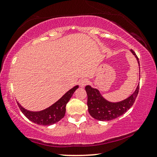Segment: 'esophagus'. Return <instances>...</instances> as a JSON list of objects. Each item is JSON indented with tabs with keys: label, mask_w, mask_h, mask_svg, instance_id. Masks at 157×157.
Returning <instances> with one entry per match:
<instances>
[{
	"label": "esophagus",
	"mask_w": 157,
	"mask_h": 157,
	"mask_svg": "<svg viewBox=\"0 0 157 157\" xmlns=\"http://www.w3.org/2000/svg\"><path fill=\"white\" fill-rule=\"evenodd\" d=\"M89 83V80L87 78H82L79 81V86L81 87H84Z\"/></svg>",
	"instance_id": "esophagus-1"
}]
</instances>
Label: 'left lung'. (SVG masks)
I'll use <instances>...</instances> for the list:
<instances>
[{
	"label": "left lung",
	"mask_w": 157,
	"mask_h": 157,
	"mask_svg": "<svg viewBox=\"0 0 157 157\" xmlns=\"http://www.w3.org/2000/svg\"><path fill=\"white\" fill-rule=\"evenodd\" d=\"M131 52L136 57L139 66V59L136 53L133 50H131ZM85 89L88 96L87 105L90 115L98 121H110L123 115L132 106L138 95L139 84L129 97L116 103L106 100L98 89H94L90 86H86Z\"/></svg>",
	"instance_id": "1"
}]
</instances>
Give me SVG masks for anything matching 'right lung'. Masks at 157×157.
<instances>
[{
	"label": "right lung",
	"instance_id": "right-lung-1",
	"mask_svg": "<svg viewBox=\"0 0 157 157\" xmlns=\"http://www.w3.org/2000/svg\"><path fill=\"white\" fill-rule=\"evenodd\" d=\"M78 88L76 86L69 91L66 92L59 101L55 104L51 105L48 108L40 111H31L26 110L17 102L22 113L33 123L44 126H49L51 124L57 123L62 118H63L66 113V106L71 98L73 94Z\"/></svg>",
	"mask_w": 157,
	"mask_h": 157
}]
</instances>
